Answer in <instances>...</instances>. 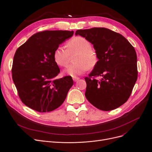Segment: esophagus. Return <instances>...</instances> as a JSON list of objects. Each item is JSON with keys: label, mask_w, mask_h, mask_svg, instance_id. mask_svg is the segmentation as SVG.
I'll list each match as a JSON object with an SVG mask.
<instances>
[{"label": "esophagus", "mask_w": 152, "mask_h": 152, "mask_svg": "<svg viewBox=\"0 0 152 152\" xmlns=\"http://www.w3.org/2000/svg\"><path fill=\"white\" fill-rule=\"evenodd\" d=\"M73 81H75V82H76V81H77L79 79V77H74L73 78Z\"/></svg>", "instance_id": "34e87169"}]
</instances>
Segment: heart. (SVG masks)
<instances>
[{"label": "heart", "mask_w": 152, "mask_h": 152, "mask_svg": "<svg viewBox=\"0 0 152 152\" xmlns=\"http://www.w3.org/2000/svg\"><path fill=\"white\" fill-rule=\"evenodd\" d=\"M66 50L59 47L53 52V57L55 63L60 66L68 65L69 56L76 53L75 65H70L64 70V74L76 77L83 74L89 68L94 67L97 62L96 52L92 48L91 42L81 36L72 38L66 44Z\"/></svg>", "instance_id": "obj_1"}]
</instances>
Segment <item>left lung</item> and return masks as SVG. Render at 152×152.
Wrapping results in <instances>:
<instances>
[{
	"label": "left lung",
	"mask_w": 152,
	"mask_h": 152,
	"mask_svg": "<svg viewBox=\"0 0 152 152\" xmlns=\"http://www.w3.org/2000/svg\"><path fill=\"white\" fill-rule=\"evenodd\" d=\"M96 52L98 61L89 77L85 95L103 111L116 109L128 100L137 79V55L134 48L121 34L105 28L79 29ZM101 76L100 80L95 77Z\"/></svg>",
	"instance_id": "8db88e82"
}]
</instances>
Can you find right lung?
Here are the masks:
<instances>
[{"mask_svg":"<svg viewBox=\"0 0 152 152\" xmlns=\"http://www.w3.org/2000/svg\"><path fill=\"white\" fill-rule=\"evenodd\" d=\"M73 33V31L40 32L16 51L12 79L21 100L27 107L45 113L57 109L65 101L73 81L69 76L56 78L60 70L53 54Z\"/></svg>","mask_w":152,"mask_h":152,"instance_id":"obj_1","label":"right lung"}]
</instances>
